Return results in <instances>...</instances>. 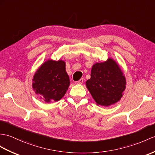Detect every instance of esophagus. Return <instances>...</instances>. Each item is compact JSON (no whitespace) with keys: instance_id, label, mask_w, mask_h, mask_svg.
Listing matches in <instances>:
<instances>
[{"instance_id":"1","label":"esophagus","mask_w":155,"mask_h":155,"mask_svg":"<svg viewBox=\"0 0 155 155\" xmlns=\"http://www.w3.org/2000/svg\"><path fill=\"white\" fill-rule=\"evenodd\" d=\"M83 81H84V79H83V78H81L80 80H79L78 81H77V84H81L83 83Z\"/></svg>"}]
</instances>
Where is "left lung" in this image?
Returning <instances> with one entry per match:
<instances>
[{"mask_svg":"<svg viewBox=\"0 0 155 155\" xmlns=\"http://www.w3.org/2000/svg\"><path fill=\"white\" fill-rule=\"evenodd\" d=\"M91 76L86 85L97 104L108 106L121 99L126 81L116 61L109 59L94 64Z\"/></svg>","mask_w":155,"mask_h":155,"instance_id":"8db88e82","label":"left lung"}]
</instances>
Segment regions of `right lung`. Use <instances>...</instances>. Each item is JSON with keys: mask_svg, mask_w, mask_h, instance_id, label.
<instances>
[{"mask_svg": "<svg viewBox=\"0 0 155 155\" xmlns=\"http://www.w3.org/2000/svg\"><path fill=\"white\" fill-rule=\"evenodd\" d=\"M33 88L46 102L59 101L65 94L70 81L65 63L48 60L39 68L33 79Z\"/></svg>", "mask_w": 155, "mask_h": 155, "instance_id": "1", "label": "right lung"}]
</instances>
